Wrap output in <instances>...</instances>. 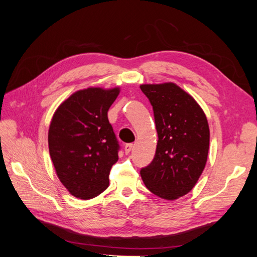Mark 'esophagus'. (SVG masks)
<instances>
[{
  "label": "esophagus",
  "mask_w": 257,
  "mask_h": 257,
  "mask_svg": "<svg viewBox=\"0 0 257 257\" xmlns=\"http://www.w3.org/2000/svg\"><path fill=\"white\" fill-rule=\"evenodd\" d=\"M132 149H133V145H132V144H127V145L124 146V151H125L126 154L130 153L132 151Z\"/></svg>",
  "instance_id": "1"
}]
</instances>
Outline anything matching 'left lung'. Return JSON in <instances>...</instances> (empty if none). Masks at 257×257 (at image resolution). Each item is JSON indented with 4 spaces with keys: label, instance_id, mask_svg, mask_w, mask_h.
<instances>
[{
    "label": "left lung",
    "instance_id": "1",
    "mask_svg": "<svg viewBox=\"0 0 257 257\" xmlns=\"http://www.w3.org/2000/svg\"><path fill=\"white\" fill-rule=\"evenodd\" d=\"M153 108L158 145L141 170L146 188L163 199L184 196L205 169L210 142L207 116L195 99L174 82L142 84Z\"/></svg>",
    "mask_w": 257,
    "mask_h": 257
}]
</instances>
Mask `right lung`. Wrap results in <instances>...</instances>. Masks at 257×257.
I'll return each mask as SVG.
<instances>
[{"mask_svg":"<svg viewBox=\"0 0 257 257\" xmlns=\"http://www.w3.org/2000/svg\"><path fill=\"white\" fill-rule=\"evenodd\" d=\"M119 93V87L76 91L53 113L48 132L51 161L61 183L77 198H94L109 185L119 144L107 112Z\"/></svg>","mask_w":257,"mask_h":257,"instance_id":"1","label":"right lung"}]
</instances>
